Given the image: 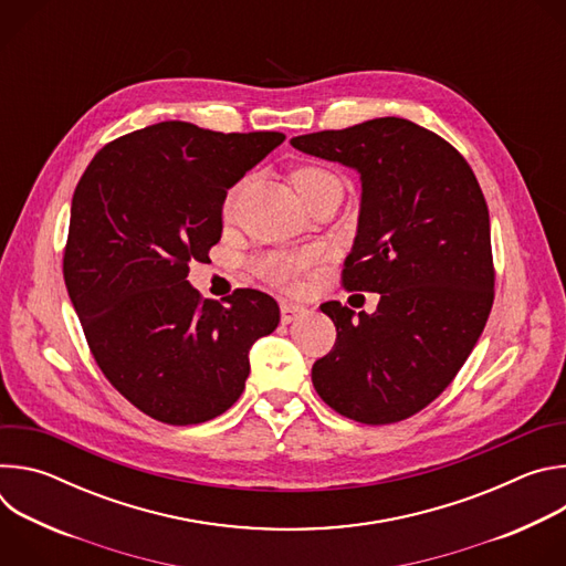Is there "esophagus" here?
I'll list each match as a JSON object with an SVG mask.
<instances>
[{
    "label": "esophagus",
    "instance_id": "34e87169",
    "mask_svg": "<svg viewBox=\"0 0 566 566\" xmlns=\"http://www.w3.org/2000/svg\"><path fill=\"white\" fill-rule=\"evenodd\" d=\"M308 308L302 306V304H293V302H282L280 304V317H282V325H291V322L300 319L302 315H306Z\"/></svg>",
    "mask_w": 566,
    "mask_h": 566
}]
</instances>
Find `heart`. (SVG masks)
<instances>
[{
  "instance_id": "obj_1",
  "label": "heart",
  "mask_w": 566,
  "mask_h": 566,
  "mask_svg": "<svg viewBox=\"0 0 566 566\" xmlns=\"http://www.w3.org/2000/svg\"><path fill=\"white\" fill-rule=\"evenodd\" d=\"M293 188L297 190L300 199H304L308 192H313L315 188L338 181L334 172L325 170V168H317V166H304L297 168L291 175ZM234 197H237V188H232L226 197V212L232 210L234 206ZM313 255L308 251H297V253H289V251H273L262 255L255 262V271L258 275H262L266 282L280 286V289H293L297 284L300 273L311 264Z\"/></svg>"
}]
</instances>
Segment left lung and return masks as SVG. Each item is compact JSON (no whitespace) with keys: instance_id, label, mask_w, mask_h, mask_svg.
I'll return each instance as SVG.
<instances>
[{"instance_id":"1","label":"left lung","mask_w":566,"mask_h":566,"mask_svg":"<svg viewBox=\"0 0 566 566\" xmlns=\"http://www.w3.org/2000/svg\"><path fill=\"white\" fill-rule=\"evenodd\" d=\"M360 175L347 291L380 293L374 313L325 302L338 332L311 380L338 415L367 426L417 415L452 382L493 306L491 219L465 158L406 118L291 138Z\"/></svg>"}]
</instances>
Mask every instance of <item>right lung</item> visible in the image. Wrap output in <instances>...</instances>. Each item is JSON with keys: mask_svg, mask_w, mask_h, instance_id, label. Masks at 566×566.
<instances>
[{"mask_svg": "<svg viewBox=\"0 0 566 566\" xmlns=\"http://www.w3.org/2000/svg\"><path fill=\"white\" fill-rule=\"evenodd\" d=\"M286 136L156 123L105 145L77 181L64 284L107 380L147 417L195 426L241 396L253 343L277 302L239 289L228 304L186 280L221 237L226 192Z\"/></svg>", "mask_w": 566, "mask_h": 566, "instance_id": "obj_1", "label": "right lung"}]
</instances>
